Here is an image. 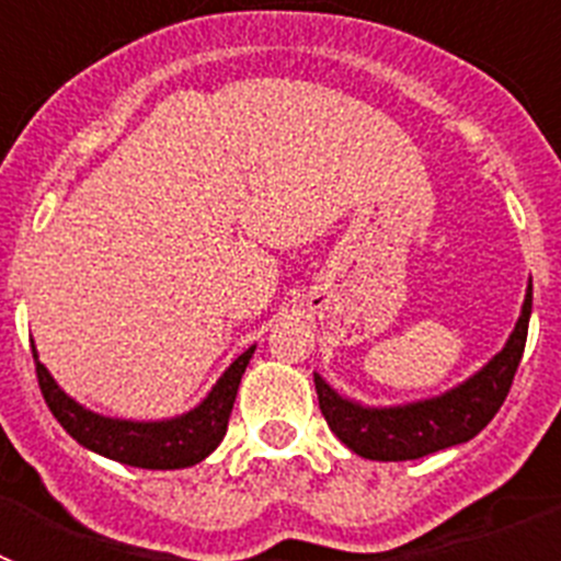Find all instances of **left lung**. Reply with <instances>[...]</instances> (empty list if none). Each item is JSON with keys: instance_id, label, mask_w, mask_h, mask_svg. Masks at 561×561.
<instances>
[{"instance_id": "obj_1", "label": "left lung", "mask_w": 561, "mask_h": 561, "mask_svg": "<svg viewBox=\"0 0 561 561\" xmlns=\"http://www.w3.org/2000/svg\"><path fill=\"white\" fill-rule=\"evenodd\" d=\"M528 317H531V286L525 295L517 329L512 340L505 342V348L460 388L410 408H359L354 401L340 399L314 374L317 399L331 433L356 455L370 460H415L474 438L494 419L512 390L528 336Z\"/></svg>"}]
</instances>
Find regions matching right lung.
Instances as JSON below:
<instances>
[{
	"label": "right lung",
	"instance_id": "obj_1",
	"mask_svg": "<svg viewBox=\"0 0 561 561\" xmlns=\"http://www.w3.org/2000/svg\"><path fill=\"white\" fill-rule=\"evenodd\" d=\"M252 351H244L225 370L216 388L210 390L199 408L191 410L182 419L173 421H153V424H137V421H114L103 415L89 413L81 404L69 399L58 388L53 376L47 374L36 351V376L38 388H42L44 401H47L49 413L56 415L58 424L67 430L78 444L106 458L117 460L126 466H140V469H182L205 460L213 449L219 447L227 433V421L232 413V401H236L238 385L250 365Z\"/></svg>",
	"mask_w": 561,
	"mask_h": 561
}]
</instances>
